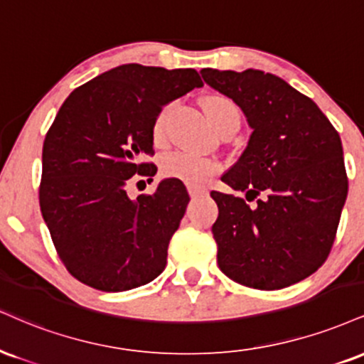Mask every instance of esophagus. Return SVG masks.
<instances>
[{"label": "esophagus", "mask_w": 364, "mask_h": 364, "mask_svg": "<svg viewBox=\"0 0 364 364\" xmlns=\"http://www.w3.org/2000/svg\"><path fill=\"white\" fill-rule=\"evenodd\" d=\"M188 193H190L191 198H196V196L207 195V188L198 185H188Z\"/></svg>", "instance_id": "obj_1"}]
</instances>
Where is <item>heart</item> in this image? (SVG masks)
Masks as SVG:
<instances>
[{
	"mask_svg": "<svg viewBox=\"0 0 364 364\" xmlns=\"http://www.w3.org/2000/svg\"><path fill=\"white\" fill-rule=\"evenodd\" d=\"M203 110L207 113L208 122L212 124L213 129L230 120L239 122L237 105L225 95L205 96ZM171 112H173V105H166L163 110L157 113L154 124H152V139H154L156 144L164 142ZM161 169H163L164 176L181 179V181L190 183V185H198V183H203L205 179H208L212 174L217 173L218 163L213 159H208V157L193 154V152L176 151L164 157Z\"/></svg>",
	"mask_w": 364,
	"mask_h": 364,
	"instance_id": "1",
	"label": "heart"
}]
</instances>
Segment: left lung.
<instances>
[{
    "label": "left lung",
    "mask_w": 364,
    "mask_h": 364,
    "mask_svg": "<svg viewBox=\"0 0 364 364\" xmlns=\"http://www.w3.org/2000/svg\"><path fill=\"white\" fill-rule=\"evenodd\" d=\"M252 129L247 147L222 181L244 198L212 191V227L222 273L244 287L279 290L326 262L348 196L343 144L321 108L274 74L201 69Z\"/></svg>",
    "instance_id": "left-lung-1"
}]
</instances>
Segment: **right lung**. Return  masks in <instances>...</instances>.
I'll return each mask as SVG.
<instances>
[{"instance_id":"right-lung-1","label":"right lung","mask_w":364,"mask_h":364,"mask_svg":"<svg viewBox=\"0 0 364 364\" xmlns=\"http://www.w3.org/2000/svg\"><path fill=\"white\" fill-rule=\"evenodd\" d=\"M195 69L124 64L65 98L43 140L41 212L60 261L74 278L102 291H125L159 277L168 246L190 201L176 178L130 200L134 174L154 154L157 113L201 87Z\"/></svg>"}]
</instances>
